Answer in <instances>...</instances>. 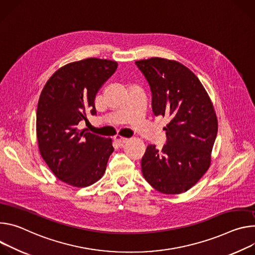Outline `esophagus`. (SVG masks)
<instances>
[{"mask_svg": "<svg viewBox=\"0 0 255 255\" xmlns=\"http://www.w3.org/2000/svg\"><path fill=\"white\" fill-rule=\"evenodd\" d=\"M115 140L119 146H123L124 144H126L128 142V139L127 137H124V136L120 135V134H117V135H115Z\"/></svg>", "mask_w": 255, "mask_h": 255, "instance_id": "esophagus-1", "label": "esophagus"}]
</instances>
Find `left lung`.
Here are the masks:
<instances>
[{
  "label": "left lung",
  "mask_w": 255,
  "mask_h": 255,
  "mask_svg": "<svg viewBox=\"0 0 255 255\" xmlns=\"http://www.w3.org/2000/svg\"><path fill=\"white\" fill-rule=\"evenodd\" d=\"M152 92L154 116L168 117L167 144L147 147L140 166L145 179L165 194L187 191L212 163L218 132L214 104L192 71L177 61L151 58L136 61Z\"/></svg>",
  "instance_id": "obj_1"
}]
</instances>
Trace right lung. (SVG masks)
<instances>
[{
    "instance_id": "right-lung-1",
    "label": "right lung",
    "mask_w": 255,
    "mask_h": 255,
    "mask_svg": "<svg viewBox=\"0 0 255 255\" xmlns=\"http://www.w3.org/2000/svg\"><path fill=\"white\" fill-rule=\"evenodd\" d=\"M117 69V62L97 58L67 64L52 74L39 96V153L55 177L71 186L98 181L115 150L110 137L80 130L78 125L87 121V112L95 115V96Z\"/></svg>"
}]
</instances>
